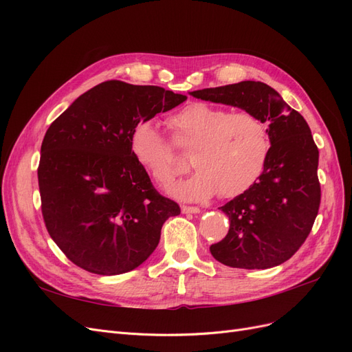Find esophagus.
<instances>
[{"label": "esophagus", "instance_id": "obj_1", "mask_svg": "<svg viewBox=\"0 0 352 352\" xmlns=\"http://www.w3.org/2000/svg\"><path fill=\"white\" fill-rule=\"evenodd\" d=\"M182 211L184 212H199V207H194V206H182Z\"/></svg>", "mask_w": 352, "mask_h": 352}]
</instances>
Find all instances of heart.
<instances>
[{
  "instance_id": "heart-1",
  "label": "heart",
  "mask_w": 352,
  "mask_h": 352,
  "mask_svg": "<svg viewBox=\"0 0 352 352\" xmlns=\"http://www.w3.org/2000/svg\"><path fill=\"white\" fill-rule=\"evenodd\" d=\"M166 123L172 141L145 120L133 126L129 150L157 185L167 186L180 170L175 145L192 149L197 172L170 189L177 198L202 201L217 192L235 198L257 182L267 164L269 126L252 111H229L194 101L170 114Z\"/></svg>"
}]
</instances>
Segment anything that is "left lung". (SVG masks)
I'll list each match as a JSON object with an SVG mask.
<instances>
[{
  "label": "left lung",
  "instance_id": "8db88e82",
  "mask_svg": "<svg viewBox=\"0 0 352 352\" xmlns=\"http://www.w3.org/2000/svg\"><path fill=\"white\" fill-rule=\"evenodd\" d=\"M190 95L255 113L269 123L272 140L257 182L220 207L230 226L225 238L211 245V255L229 267L248 270L289 260L310 235L322 199L318 148L305 119L263 82L243 80Z\"/></svg>",
  "mask_w": 352,
  "mask_h": 352
}]
</instances>
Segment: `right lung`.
<instances>
[{
    "label": "right lung",
    "instance_id": "1",
    "mask_svg": "<svg viewBox=\"0 0 352 352\" xmlns=\"http://www.w3.org/2000/svg\"><path fill=\"white\" fill-rule=\"evenodd\" d=\"M186 101L160 87L102 82L52 122L38 184L50 236L78 267L102 276L136 269L157 248L163 223L180 214L129 150L133 126Z\"/></svg>",
    "mask_w": 352,
    "mask_h": 352
}]
</instances>
